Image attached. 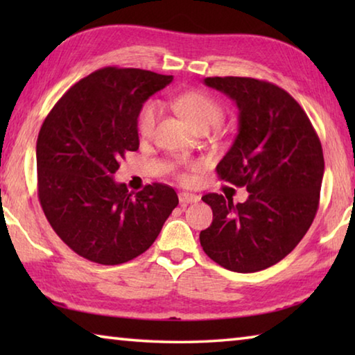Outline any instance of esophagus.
<instances>
[{
    "label": "esophagus",
    "mask_w": 355,
    "mask_h": 355,
    "mask_svg": "<svg viewBox=\"0 0 355 355\" xmlns=\"http://www.w3.org/2000/svg\"><path fill=\"white\" fill-rule=\"evenodd\" d=\"M178 199H180V203H182V205H188V203L199 202L200 197L196 196V194H189V192H180Z\"/></svg>",
    "instance_id": "esophagus-1"
}]
</instances>
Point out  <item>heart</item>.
Returning a JSON list of instances; mask_svg holds the SVG:
<instances>
[{
  "label": "heart",
  "mask_w": 355,
  "mask_h": 355,
  "mask_svg": "<svg viewBox=\"0 0 355 355\" xmlns=\"http://www.w3.org/2000/svg\"><path fill=\"white\" fill-rule=\"evenodd\" d=\"M172 105L196 130L211 128L220 122L224 116V110L218 100L207 92L188 91L177 95L172 100ZM161 114V106L158 101L150 100L141 107L137 116V131L142 137H150L153 135L156 122ZM184 178V175H180Z\"/></svg>",
  "instance_id": "obj_1"
}]
</instances>
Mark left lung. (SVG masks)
I'll use <instances>...</instances> for the list:
<instances>
[{
  "label": "left lung",
  "instance_id": "obj_1",
  "mask_svg": "<svg viewBox=\"0 0 355 355\" xmlns=\"http://www.w3.org/2000/svg\"><path fill=\"white\" fill-rule=\"evenodd\" d=\"M203 83L238 106V135L216 172L249 197L233 203L216 192L203 196L213 222L200 244L222 268L263 271L284 260L315 219L324 175L320 137L297 101L272 83L241 76Z\"/></svg>",
  "mask_w": 355,
  "mask_h": 355
}]
</instances>
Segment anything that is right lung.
<instances>
[{"label":"right lung","instance_id":"add662e5","mask_svg":"<svg viewBox=\"0 0 355 355\" xmlns=\"http://www.w3.org/2000/svg\"><path fill=\"white\" fill-rule=\"evenodd\" d=\"M173 80L141 69L105 67L73 84L42 123L37 192L56 235L89 261L114 266L144 254L178 205L163 183L128 192L114 173L139 148L137 116Z\"/></svg>","mask_w":355,"mask_h":355}]
</instances>
